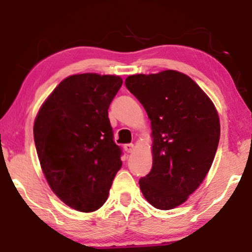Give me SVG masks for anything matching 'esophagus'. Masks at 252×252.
<instances>
[{
  "instance_id": "1",
  "label": "esophagus",
  "mask_w": 252,
  "mask_h": 252,
  "mask_svg": "<svg viewBox=\"0 0 252 252\" xmlns=\"http://www.w3.org/2000/svg\"><path fill=\"white\" fill-rule=\"evenodd\" d=\"M124 150H126V153H132L134 152V148H135V146L132 143H126V144H124Z\"/></svg>"
}]
</instances>
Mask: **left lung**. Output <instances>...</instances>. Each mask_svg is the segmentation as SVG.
Here are the masks:
<instances>
[{
    "mask_svg": "<svg viewBox=\"0 0 252 252\" xmlns=\"http://www.w3.org/2000/svg\"><path fill=\"white\" fill-rule=\"evenodd\" d=\"M126 86L146 109L154 137L153 167L140 189L156 209H174L212 166L220 137L217 110L189 77L173 70L130 76Z\"/></svg>",
    "mask_w": 252,
    "mask_h": 252,
    "instance_id": "obj_1",
    "label": "left lung"
}]
</instances>
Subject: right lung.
<instances>
[{"label":"right lung","instance_id":"add662e5","mask_svg":"<svg viewBox=\"0 0 252 252\" xmlns=\"http://www.w3.org/2000/svg\"><path fill=\"white\" fill-rule=\"evenodd\" d=\"M123 80L74 74L51 94L34 123V142L52 190L80 212L103 206L122 167L108 109Z\"/></svg>","mask_w":252,"mask_h":252}]
</instances>
